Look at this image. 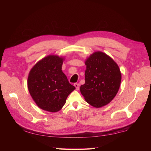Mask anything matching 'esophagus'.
Masks as SVG:
<instances>
[{
  "mask_svg": "<svg viewBox=\"0 0 151 151\" xmlns=\"http://www.w3.org/2000/svg\"><path fill=\"white\" fill-rule=\"evenodd\" d=\"M74 86L76 87V90H79V84H77V83L74 84Z\"/></svg>",
  "mask_w": 151,
  "mask_h": 151,
  "instance_id": "1",
  "label": "esophagus"
}]
</instances>
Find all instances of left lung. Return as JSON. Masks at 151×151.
<instances>
[{
    "label": "left lung",
    "instance_id": "1",
    "mask_svg": "<svg viewBox=\"0 0 151 151\" xmlns=\"http://www.w3.org/2000/svg\"><path fill=\"white\" fill-rule=\"evenodd\" d=\"M85 64V84L81 86V93L91 106L103 107L112 101L119 90L120 68L112 58L99 51L87 58Z\"/></svg>",
    "mask_w": 151,
    "mask_h": 151
}]
</instances>
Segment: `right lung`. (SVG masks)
<instances>
[{
	"label": "right lung",
	"instance_id": "add662e5",
	"mask_svg": "<svg viewBox=\"0 0 151 151\" xmlns=\"http://www.w3.org/2000/svg\"><path fill=\"white\" fill-rule=\"evenodd\" d=\"M65 57L49 55L31 68L28 77V88L37 106L49 112L60 111L76 88L68 83L62 70Z\"/></svg>",
	"mask_w": 151,
	"mask_h": 151
}]
</instances>
